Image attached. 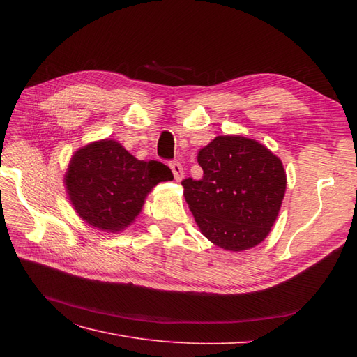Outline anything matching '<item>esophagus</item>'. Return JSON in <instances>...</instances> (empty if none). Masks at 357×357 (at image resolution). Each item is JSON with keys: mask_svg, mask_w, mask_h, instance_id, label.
Masks as SVG:
<instances>
[{"mask_svg": "<svg viewBox=\"0 0 357 357\" xmlns=\"http://www.w3.org/2000/svg\"><path fill=\"white\" fill-rule=\"evenodd\" d=\"M169 168H171L172 174H174V178H176L177 181H180V180L183 178V176H185V171H183V167H181L180 162L171 160V162H169Z\"/></svg>", "mask_w": 357, "mask_h": 357, "instance_id": "esophagus-1", "label": "esophagus"}]
</instances>
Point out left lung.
Wrapping results in <instances>:
<instances>
[{
	"label": "left lung",
	"instance_id": "left-lung-1",
	"mask_svg": "<svg viewBox=\"0 0 357 357\" xmlns=\"http://www.w3.org/2000/svg\"><path fill=\"white\" fill-rule=\"evenodd\" d=\"M199 180L185 178V198L201 232L225 250L265 240L286 190L282 160L255 139L220 135L199 150Z\"/></svg>",
	"mask_w": 357,
	"mask_h": 357
}]
</instances>
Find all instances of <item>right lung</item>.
I'll use <instances>...</instances> for the list:
<instances>
[{
	"instance_id": "add662e5",
	"label": "right lung",
	"mask_w": 357,
	"mask_h": 357,
	"mask_svg": "<svg viewBox=\"0 0 357 357\" xmlns=\"http://www.w3.org/2000/svg\"><path fill=\"white\" fill-rule=\"evenodd\" d=\"M167 180H172L167 165L159 160H138L114 139L77 150L66 174L74 210L86 223L109 232L131 225L147 193Z\"/></svg>"
}]
</instances>
